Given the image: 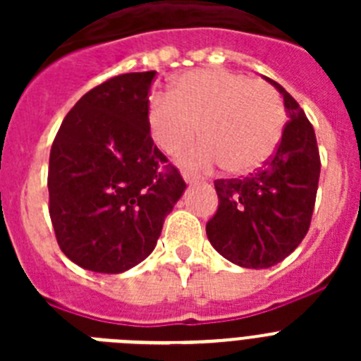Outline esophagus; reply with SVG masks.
I'll return each instance as SVG.
<instances>
[{"mask_svg":"<svg viewBox=\"0 0 361 361\" xmlns=\"http://www.w3.org/2000/svg\"><path fill=\"white\" fill-rule=\"evenodd\" d=\"M183 178H184V180H186L188 184H197V183H200V178H199V177H195V175L186 173V171H184V173H183Z\"/></svg>","mask_w":361,"mask_h":361,"instance_id":"34e87169","label":"esophagus"}]
</instances>
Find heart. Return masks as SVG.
Instances as JSON below:
<instances>
[{
	"mask_svg": "<svg viewBox=\"0 0 361 361\" xmlns=\"http://www.w3.org/2000/svg\"><path fill=\"white\" fill-rule=\"evenodd\" d=\"M153 142L175 155L197 137L199 142L180 161L191 170L209 171L222 164L228 173L260 170L279 148L286 106L266 81L219 68L178 75L170 94L155 95L148 106Z\"/></svg>",
	"mask_w": 361,
	"mask_h": 361,
	"instance_id": "b5f03b06",
	"label": "heart"
}]
</instances>
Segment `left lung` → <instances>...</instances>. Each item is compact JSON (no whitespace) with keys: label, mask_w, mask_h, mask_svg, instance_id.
Wrapping results in <instances>:
<instances>
[{"label":"left lung","mask_w":361,"mask_h":361,"mask_svg":"<svg viewBox=\"0 0 361 361\" xmlns=\"http://www.w3.org/2000/svg\"><path fill=\"white\" fill-rule=\"evenodd\" d=\"M266 79L282 94L288 110L282 141L257 173L215 180L219 209L206 224L213 247L229 262L247 269L282 262L304 240L320 178L312 124L283 86Z\"/></svg>","instance_id":"1"}]
</instances>
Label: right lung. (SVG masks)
<instances>
[{
	"label": "right lung",
	"instance_id": "obj_1",
	"mask_svg": "<svg viewBox=\"0 0 361 361\" xmlns=\"http://www.w3.org/2000/svg\"><path fill=\"white\" fill-rule=\"evenodd\" d=\"M155 70L116 75L66 114L49 162L50 219L73 264L117 275L142 262L186 183L148 130Z\"/></svg>",
	"mask_w": 361,
	"mask_h": 361
}]
</instances>
